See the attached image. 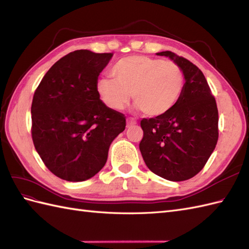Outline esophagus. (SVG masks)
Segmentation results:
<instances>
[{
	"label": "esophagus",
	"instance_id": "1",
	"mask_svg": "<svg viewBox=\"0 0 249 249\" xmlns=\"http://www.w3.org/2000/svg\"><path fill=\"white\" fill-rule=\"evenodd\" d=\"M137 124V122L135 119H133V118H127L126 119V125L127 126H132V125H135Z\"/></svg>",
	"mask_w": 249,
	"mask_h": 249
}]
</instances>
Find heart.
I'll list each match as a JSON object with an SVG mask.
<instances>
[{"label": "heart", "mask_w": 249, "mask_h": 249, "mask_svg": "<svg viewBox=\"0 0 249 249\" xmlns=\"http://www.w3.org/2000/svg\"><path fill=\"white\" fill-rule=\"evenodd\" d=\"M112 78L96 84L102 102L113 110H122L131 99L148 117H160L178 102L185 85L182 67L173 61L147 56H129L112 67Z\"/></svg>", "instance_id": "heart-1"}]
</instances>
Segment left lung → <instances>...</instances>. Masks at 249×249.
I'll list each match as a JSON object with an SVG mask.
<instances>
[{
	"instance_id": "8db88e82",
	"label": "left lung",
	"mask_w": 249,
	"mask_h": 249,
	"mask_svg": "<svg viewBox=\"0 0 249 249\" xmlns=\"http://www.w3.org/2000/svg\"><path fill=\"white\" fill-rule=\"evenodd\" d=\"M182 67L185 85L178 102L166 114L143 118L139 148L155 175L173 182L196 176L218 140V109L202 71L189 60L170 51L157 53Z\"/></svg>"
}]
</instances>
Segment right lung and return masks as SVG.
<instances>
[{
    "instance_id": "right-lung-1",
    "label": "right lung",
    "mask_w": 249,
    "mask_h": 249,
    "mask_svg": "<svg viewBox=\"0 0 249 249\" xmlns=\"http://www.w3.org/2000/svg\"><path fill=\"white\" fill-rule=\"evenodd\" d=\"M112 53L74 51L44 74L32 101L31 134L48 169L69 182L95 176L109 147L125 127V116L108 108L96 91Z\"/></svg>"
}]
</instances>
